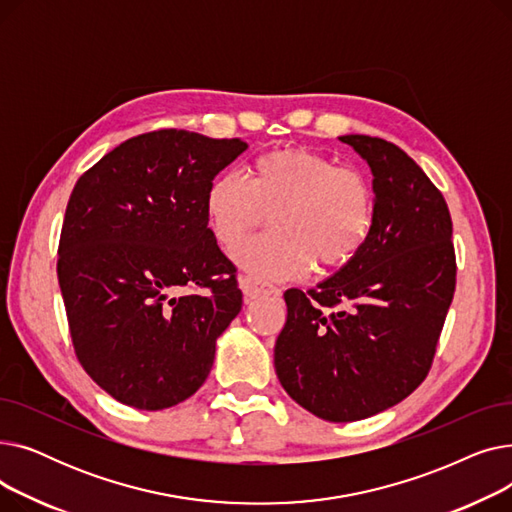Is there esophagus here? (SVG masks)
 Returning a JSON list of instances; mask_svg holds the SVG:
<instances>
[{
	"instance_id": "esophagus-1",
	"label": "esophagus",
	"mask_w": 512,
	"mask_h": 512,
	"mask_svg": "<svg viewBox=\"0 0 512 512\" xmlns=\"http://www.w3.org/2000/svg\"><path fill=\"white\" fill-rule=\"evenodd\" d=\"M240 288H242V292H245V299L247 301L259 297V294H278L280 292L274 284L261 282L255 276H240Z\"/></svg>"
}]
</instances>
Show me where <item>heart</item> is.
<instances>
[{"label":"heart","instance_id":"b5f03b06","mask_svg":"<svg viewBox=\"0 0 512 512\" xmlns=\"http://www.w3.org/2000/svg\"><path fill=\"white\" fill-rule=\"evenodd\" d=\"M209 224L226 247L270 222L278 232L259 236L236 253L242 265L272 278L319 274L351 263L375 224V191L357 168L338 166L324 153L286 147L249 166L215 176L205 193Z\"/></svg>","mask_w":512,"mask_h":512}]
</instances>
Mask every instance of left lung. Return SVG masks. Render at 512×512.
<instances>
[{"mask_svg": "<svg viewBox=\"0 0 512 512\" xmlns=\"http://www.w3.org/2000/svg\"><path fill=\"white\" fill-rule=\"evenodd\" d=\"M373 172L375 224L359 255L307 292H284L274 365L309 413L348 423L405 400L432 369L456 288L448 205L398 145L346 134Z\"/></svg>", "mask_w": 512, "mask_h": 512, "instance_id": "1", "label": "left lung"}]
</instances>
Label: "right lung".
Listing matches in <instances>:
<instances>
[{"label":"right lung","mask_w":512,"mask_h":512,"mask_svg":"<svg viewBox=\"0 0 512 512\" xmlns=\"http://www.w3.org/2000/svg\"><path fill=\"white\" fill-rule=\"evenodd\" d=\"M245 149L240 139L153 130L74 186L58 247L70 338L91 380L122 405L159 411L193 396L242 309L205 193Z\"/></svg>","instance_id":"1"}]
</instances>
